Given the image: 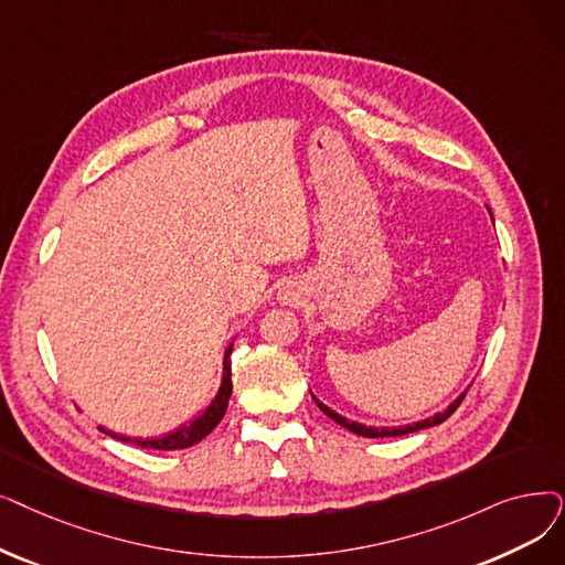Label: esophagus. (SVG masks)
I'll return each instance as SVG.
<instances>
[{"label": "esophagus", "mask_w": 565, "mask_h": 565, "mask_svg": "<svg viewBox=\"0 0 565 565\" xmlns=\"http://www.w3.org/2000/svg\"><path fill=\"white\" fill-rule=\"evenodd\" d=\"M284 300H286V302H298V292H296V290H286V292H284Z\"/></svg>", "instance_id": "34e87169"}]
</instances>
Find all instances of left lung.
I'll use <instances>...</instances> for the list:
<instances>
[{
	"mask_svg": "<svg viewBox=\"0 0 565 565\" xmlns=\"http://www.w3.org/2000/svg\"><path fill=\"white\" fill-rule=\"evenodd\" d=\"M463 397H466V392H461V395H459L446 411H440V413L431 415V418H427V420L413 423V425H402V427H366V425H362V423H351V420L343 418V415H339V413H334L332 408H328L323 402H318L316 397H313V399H316L318 408H321V411L328 415V418H332V420H334L337 425H341L343 429H349V431H353V434H358V436H366V438H383V436H404V434H411V431H420V429L440 425L444 420H448L450 415L459 408V404L463 402Z\"/></svg>",
	"mask_w": 565,
	"mask_h": 565,
	"instance_id": "left-lung-1",
	"label": "left lung"
}]
</instances>
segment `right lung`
Instances as JSON below:
<instances>
[{"label": "right lung", "mask_w": 565, "mask_h": 565, "mask_svg": "<svg viewBox=\"0 0 565 565\" xmlns=\"http://www.w3.org/2000/svg\"><path fill=\"white\" fill-rule=\"evenodd\" d=\"M231 353H233V343H228V349L224 353V376H222V385H218V392L214 395V399L210 402V406L199 415V418H193L189 425H182L180 429L170 431L166 436L159 438H131V436H121L115 434L110 429L99 427L104 434L117 438V440H125V444H136L140 448H152V450H182V448H191L203 440L218 423H222L224 413L228 408V399H231V392H233V381H231Z\"/></svg>", "instance_id": "obj_1"}]
</instances>
